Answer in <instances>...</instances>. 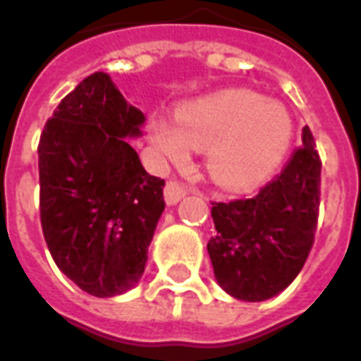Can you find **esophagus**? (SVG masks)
Segmentation results:
<instances>
[{"mask_svg":"<svg viewBox=\"0 0 361 361\" xmlns=\"http://www.w3.org/2000/svg\"><path fill=\"white\" fill-rule=\"evenodd\" d=\"M188 195V191H185V188L181 185V183H178V181H168L164 188V201L166 204H170V207H173V204H178L183 199V197Z\"/></svg>","mask_w":361,"mask_h":361,"instance_id":"1","label":"esophagus"}]
</instances>
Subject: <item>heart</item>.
Segmentation results:
<instances>
[{
  "mask_svg": "<svg viewBox=\"0 0 361 361\" xmlns=\"http://www.w3.org/2000/svg\"><path fill=\"white\" fill-rule=\"evenodd\" d=\"M294 119L280 102L251 90H224L183 106L178 126L149 121V141L162 162L183 164L191 149L207 152V172L224 189L257 188L286 158Z\"/></svg>",
  "mask_w": 361,
  "mask_h": 361,
  "instance_id": "heart-1",
  "label": "heart"
}]
</instances>
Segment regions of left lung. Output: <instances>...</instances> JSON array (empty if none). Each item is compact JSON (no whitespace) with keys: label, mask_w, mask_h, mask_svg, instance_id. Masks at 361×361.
I'll return each mask as SVG.
<instances>
[{"label":"left lung","mask_w":361,"mask_h":361,"mask_svg":"<svg viewBox=\"0 0 361 361\" xmlns=\"http://www.w3.org/2000/svg\"><path fill=\"white\" fill-rule=\"evenodd\" d=\"M302 149L253 199L212 203L216 234L207 243L214 279L242 302H265L302 271L317 228L321 162L310 127Z\"/></svg>","instance_id":"8db88e82"}]
</instances>
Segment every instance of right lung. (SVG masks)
Returning <instances> with one entry per match:
<instances>
[{"mask_svg": "<svg viewBox=\"0 0 361 361\" xmlns=\"http://www.w3.org/2000/svg\"><path fill=\"white\" fill-rule=\"evenodd\" d=\"M145 114L96 71L59 102L38 145L40 220L48 250L87 294H126L141 280L162 212L164 180L129 139Z\"/></svg>", "mask_w": 361, "mask_h": 361, "instance_id": "obj_1", "label": "right lung"}]
</instances>
